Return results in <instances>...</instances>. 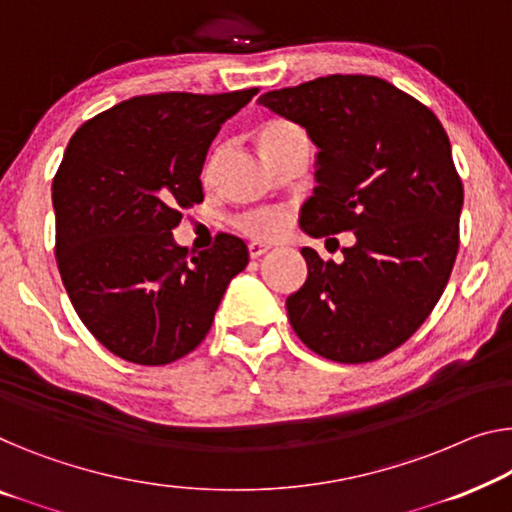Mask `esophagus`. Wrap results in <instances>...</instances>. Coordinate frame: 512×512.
<instances>
[{"label": "esophagus", "mask_w": 512, "mask_h": 512, "mask_svg": "<svg viewBox=\"0 0 512 512\" xmlns=\"http://www.w3.org/2000/svg\"><path fill=\"white\" fill-rule=\"evenodd\" d=\"M266 250H269V246H264V243H257V241H253L248 246V255H250V259H257V257H262Z\"/></svg>", "instance_id": "esophagus-1"}]
</instances>
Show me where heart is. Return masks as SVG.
Segmentation results:
<instances>
[{"label": "heart", "instance_id": "heart-1", "mask_svg": "<svg viewBox=\"0 0 512 512\" xmlns=\"http://www.w3.org/2000/svg\"><path fill=\"white\" fill-rule=\"evenodd\" d=\"M299 135H303V131L294 124V121L273 117V119H266L264 124L259 126L257 140L264 154H271V151L280 147L282 142L292 140V137H299ZM282 225H285V216H282L280 211H257L239 218L241 230L250 236H255V239H271V236H276L282 230Z\"/></svg>", "mask_w": 512, "mask_h": 512}]
</instances>
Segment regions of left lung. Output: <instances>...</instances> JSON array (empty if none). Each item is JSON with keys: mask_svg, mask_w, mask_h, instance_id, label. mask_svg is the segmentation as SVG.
I'll return each instance as SVG.
<instances>
[{"mask_svg": "<svg viewBox=\"0 0 512 512\" xmlns=\"http://www.w3.org/2000/svg\"><path fill=\"white\" fill-rule=\"evenodd\" d=\"M259 103L301 124L319 149L303 230L356 236L342 264L301 250L308 280L287 296L292 329L329 361H377L425 322L460 248L464 188L444 126L375 75H326Z\"/></svg>", "mask_w": 512, "mask_h": 512, "instance_id": "1", "label": "left lung"}]
</instances>
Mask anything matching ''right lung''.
<instances>
[{"instance_id":"1","label":"right lung","mask_w":512,"mask_h":512,"mask_svg":"<svg viewBox=\"0 0 512 512\" xmlns=\"http://www.w3.org/2000/svg\"><path fill=\"white\" fill-rule=\"evenodd\" d=\"M257 91L135 96L68 142L52 179L55 257L82 324L114 356L167 365L190 354L246 269L239 236L220 232L190 255L172 230L181 209L204 200L200 174L213 137Z\"/></svg>"}]
</instances>
